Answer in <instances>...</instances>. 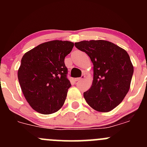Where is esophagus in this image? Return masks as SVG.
Here are the masks:
<instances>
[{
  "mask_svg": "<svg viewBox=\"0 0 147 147\" xmlns=\"http://www.w3.org/2000/svg\"><path fill=\"white\" fill-rule=\"evenodd\" d=\"M84 75H82L81 78H75V79H74V81H75V82H78V81L84 79Z\"/></svg>",
  "mask_w": 147,
  "mask_h": 147,
  "instance_id": "esophagus-1",
  "label": "esophagus"
}]
</instances>
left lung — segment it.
<instances>
[{
  "instance_id": "8db88e82",
  "label": "left lung",
  "mask_w": 147,
  "mask_h": 147,
  "mask_svg": "<svg viewBox=\"0 0 147 147\" xmlns=\"http://www.w3.org/2000/svg\"><path fill=\"white\" fill-rule=\"evenodd\" d=\"M75 47L88 55L93 63V81L84 92L89 105L107 112L119 105L130 88L134 67L129 55L118 45L103 40H83Z\"/></svg>"
}]
</instances>
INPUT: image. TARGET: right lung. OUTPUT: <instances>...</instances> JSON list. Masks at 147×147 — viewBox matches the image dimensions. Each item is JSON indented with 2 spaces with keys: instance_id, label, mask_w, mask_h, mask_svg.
<instances>
[{
  "instance_id": "right-lung-1",
  "label": "right lung",
  "mask_w": 147,
  "mask_h": 147,
  "mask_svg": "<svg viewBox=\"0 0 147 147\" xmlns=\"http://www.w3.org/2000/svg\"><path fill=\"white\" fill-rule=\"evenodd\" d=\"M73 46L69 41H48L22 57L18 78L25 98L36 112L50 115L64 105L71 86L64 60Z\"/></svg>"
}]
</instances>
